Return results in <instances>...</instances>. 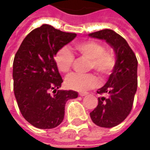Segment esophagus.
I'll return each mask as SVG.
<instances>
[{
	"mask_svg": "<svg viewBox=\"0 0 150 150\" xmlns=\"http://www.w3.org/2000/svg\"><path fill=\"white\" fill-rule=\"evenodd\" d=\"M88 94V93H86V92H83V93H79V95L81 96V97H83V96H86Z\"/></svg>",
	"mask_w": 150,
	"mask_h": 150,
	"instance_id": "34e87169",
	"label": "esophagus"
}]
</instances>
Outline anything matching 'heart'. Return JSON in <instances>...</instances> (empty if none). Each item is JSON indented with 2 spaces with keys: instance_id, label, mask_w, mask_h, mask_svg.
I'll return each mask as SVG.
<instances>
[{
  "instance_id": "b5f03b06",
  "label": "heart",
  "mask_w": 150,
  "mask_h": 150,
  "mask_svg": "<svg viewBox=\"0 0 150 150\" xmlns=\"http://www.w3.org/2000/svg\"><path fill=\"white\" fill-rule=\"evenodd\" d=\"M77 54L89 60V69H94L101 77L109 75L116 65V58L112 52L95 41H84L74 44ZM55 61L59 71L67 73L72 68L74 57L70 50L62 47L56 53ZM98 83L94 74H72L66 79V85L71 89L83 92L95 88Z\"/></svg>"
}]
</instances>
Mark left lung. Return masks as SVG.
Segmentation results:
<instances>
[{
    "label": "left lung",
    "mask_w": 150,
    "mask_h": 150,
    "mask_svg": "<svg viewBox=\"0 0 150 150\" xmlns=\"http://www.w3.org/2000/svg\"><path fill=\"white\" fill-rule=\"evenodd\" d=\"M89 37L105 40L116 53L115 67L107 83L97 91L102 97L98 98V106L90 112L96 125L112 128L122 123L132 110L138 86V61L126 40L110 29L90 33Z\"/></svg>",
    "instance_id": "1"
}]
</instances>
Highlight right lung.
Returning <instances> with one entry per match:
<instances>
[{
  "label": "right lung",
  "mask_w": 150,
  "mask_h": 150,
  "mask_svg": "<svg viewBox=\"0 0 150 150\" xmlns=\"http://www.w3.org/2000/svg\"><path fill=\"white\" fill-rule=\"evenodd\" d=\"M76 36L44 24L26 36L15 55V97L22 116L36 128L58 126L64 118L67 101L78 98L76 91L58 90L63 80L54 59L58 50Z\"/></svg>",
  "instance_id": "add662e5"
}]
</instances>
